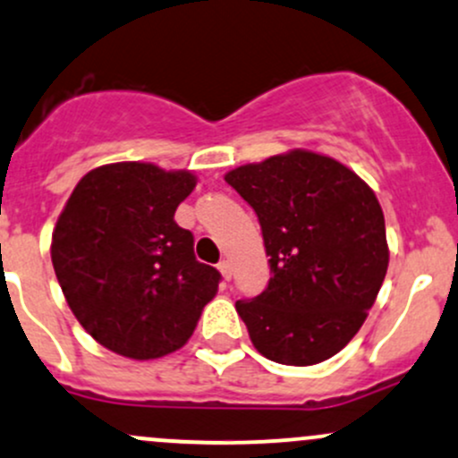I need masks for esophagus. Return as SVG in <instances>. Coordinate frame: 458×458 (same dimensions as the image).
Here are the masks:
<instances>
[{"label":"esophagus","instance_id":"1","mask_svg":"<svg viewBox=\"0 0 458 458\" xmlns=\"http://www.w3.org/2000/svg\"><path fill=\"white\" fill-rule=\"evenodd\" d=\"M217 267H219L221 276H224L225 280H230V278H233V265H230L228 260H221V263L217 265Z\"/></svg>","mask_w":458,"mask_h":458}]
</instances>
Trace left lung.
Wrapping results in <instances>:
<instances>
[{"mask_svg": "<svg viewBox=\"0 0 458 458\" xmlns=\"http://www.w3.org/2000/svg\"><path fill=\"white\" fill-rule=\"evenodd\" d=\"M225 182L254 208L269 256L263 293L237 300L254 348L298 368L335 356L363 326L389 265L374 191L306 149L241 165Z\"/></svg>", "mask_w": 458, "mask_h": 458, "instance_id": "1", "label": "left lung"}]
</instances>
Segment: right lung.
<instances>
[{"mask_svg":"<svg viewBox=\"0 0 458 458\" xmlns=\"http://www.w3.org/2000/svg\"><path fill=\"white\" fill-rule=\"evenodd\" d=\"M191 172L114 163L75 184L52 234V263L69 309L104 348L134 360L182 348L221 274L199 263L175 224L195 189Z\"/></svg>","mask_w":458,"mask_h":458,"instance_id":"obj_1","label":"right lung"}]
</instances>
